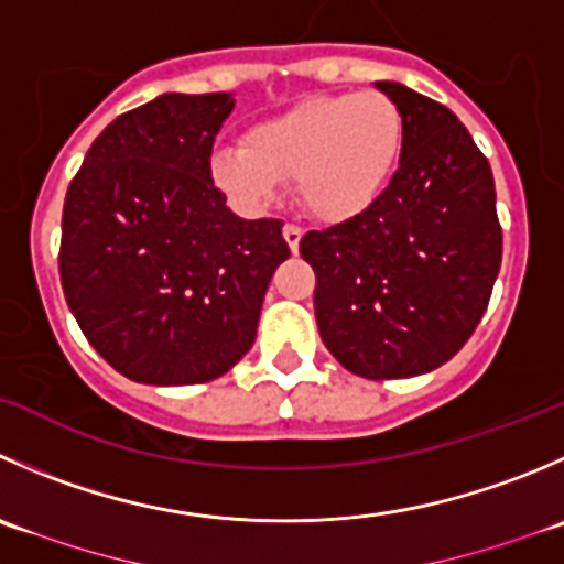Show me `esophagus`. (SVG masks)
<instances>
[{"instance_id": "esophagus-1", "label": "esophagus", "mask_w": 564, "mask_h": 564, "mask_svg": "<svg viewBox=\"0 0 564 564\" xmlns=\"http://www.w3.org/2000/svg\"><path fill=\"white\" fill-rule=\"evenodd\" d=\"M283 239H286L289 250H292V253H297L300 239H303V228L292 226V223H289V226H283Z\"/></svg>"}]
</instances>
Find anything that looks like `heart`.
I'll use <instances>...</instances> for the list:
<instances>
[{
  "instance_id": "b5f03b06",
  "label": "heart",
  "mask_w": 564,
  "mask_h": 564,
  "mask_svg": "<svg viewBox=\"0 0 564 564\" xmlns=\"http://www.w3.org/2000/svg\"><path fill=\"white\" fill-rule=\"evenodd\" d=\"M402 109L386 93L311 96L256 123L245 145L212 156V182L245 209H264L283 184L322 223L364 215L397 171Z\"/></svg>"
}]
</instances>
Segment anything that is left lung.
Instances as JSON below:
<instances>
[{
  "label": "left lung",
  "instance_id": "obj_1",
  "mask_svg": "<svg viewBox=\"0 0 564 564\" xmlns=\"http://www.w3.org/2000/svg\"><path fill=\"white\" fill-rule=\"evenodd\" d=\"M404 118L399 167L347 223L308 231L314 311L333 358L366 380L433 371L455 358L490 303L501 226L488 156L455 112L377 82Z\"/></svg>",
  "mask_w": 564,
  "mask_h": 564
}]
</instances>
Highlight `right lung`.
Masks as SVG:
<instances>
[{
	"label": "right lung",
	"instance_id": "right-lung-1",
	"mask_svg": "<svg viewBox=\"0 0 564 564\" xmlns=\"http://www.w3.org/2000/svg\"><path fill=\"white\" fill-rule=\"evenodd\" d=\"M228 93H165L93 140L63 206L59 283L112 369L149 386L226 375L253 347L281 220H242L212 182Z\"/></svg>",
	"mask_w": 564,
	"mask_h": 564
}]
</instances>
